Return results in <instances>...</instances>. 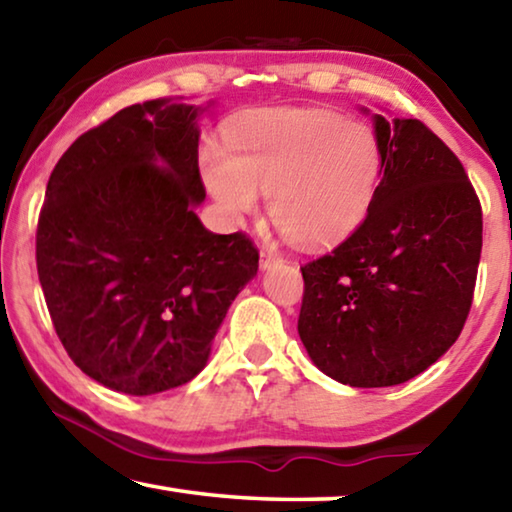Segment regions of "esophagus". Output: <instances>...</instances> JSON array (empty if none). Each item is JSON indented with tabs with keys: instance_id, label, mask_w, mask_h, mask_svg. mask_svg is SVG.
<instances>
[{
	"instance_id": "1",
	"label": "esophagus",
	"mask_w": 512,
	"mask_h": 512,
	"mask_svg": "<svg viewBox=\"0 0 512 512\" xmlns=\"http://www.w3.org/2000/svg\"><path fill=\"white\" fill-rule=\"evenodd\" d=\"M277 264H282V257H277L273 253H266V250H262V255H259V268H262V271H271V268L277 266Z\"/></svg>"
}]
</instances>
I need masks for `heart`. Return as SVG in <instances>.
I'll use <instances>...</instances> for the list:
<instances>
[{
  "instance_id": "1",
  "label": "heart",
  "mask_w": 512,
  "mask_h": 512,
  "mask_svg": "<svg viewBox=\"0 0 512 512\" xmlns=\"http://www.w3.org/2000/svg\"><path fill=\"white\" fill-rule=\"evenodd\" d=\"M228 153L201 155L207 192L241 223L271 196V216L305 248L348 239L372 205L381 178V146L361 121L320 108L248 112L228 128Z\"/></svg>"
}]
</instances>
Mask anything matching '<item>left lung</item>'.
<instances>
[{"mask_svg": "<svg viewBox=\"0 0 512 512\" xmlns=\"http://www.w3.org/2000/svg\"><path fill=\"white\" fill-rule=\"evenodd\" d=\"M372 126L384 167L368 216L300 268V341L318 370L357 388L404 384L452 348L483 244L479 198L449 146L418 119Z\"/></svg>", "mask_w": 512, "mask_h": 512, "instance_id": "left-lung-1", "label": "left lung"}]
</instances>
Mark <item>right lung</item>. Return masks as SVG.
I'll use <instances>...</instances> for the list:
<instances>
[{
	"label": "right lung",
	"instance_id": "right-lung-1",
	"mask_svg": "<svg viewBox=\"0 0 512 512\" xmlns=\"http://www.w3.org/2000/svg\"><path fill=\"white\" fill-rule=\"evenodd\" d=\"M210 106H128L83 133L49 176L36 235L42 293L69 359L110 391L192 381L257 275L253 241L214 235L196 214L198 117Z\"/></svg>",
	"mask_w": 512,
	"mask_h": 512
}]
</instances>
